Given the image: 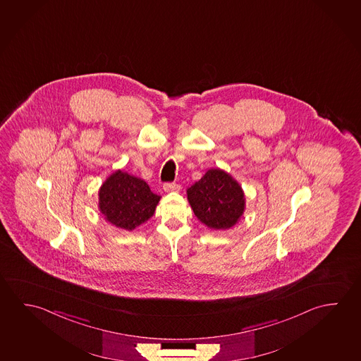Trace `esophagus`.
<instances>
[{
  "instance_id": "34e87169",
  "label": "esophagus",
  "mask_w": 361,
  "mask_h": 361,
  "mask_svg": "<svg viewBox=\"0 0 361 361\" xmlns=\"http://www.w3.org/2000/svg\"><path fill=\"white\" fill-rule=\"evenodd\" d=\"M163 190L165 192H178L180 190V185L176 183V182H166V183L163 184Z\"/></svg>"
}]
</instances>
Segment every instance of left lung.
I'll list each match as a JSON object with an SVG mask.
<instances>
[{
  "mask_svg": "<svg viewBox=\"0 0 361 361\" xmlns=\"http://www.w3.org/2000/svg\"><path fill=\"white\" fill-rule=\"evenodd\" d=\"M197 219L209 228L226 230L244 214L241 187L227 173L211 169L187 190Z\"/></svg>",
  "mask_w": 361,
  "mask_h": 361,
  "instance_id": "obj_1",
  "label": "left lung"
}]
</instances>
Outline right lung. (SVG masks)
<instances>
[{
  "label": "right lung",
  "mask_w": 361,
  "mask_h": 361,
  "mask_svg": "<svg viewBox=\"0 0 361 361\" xmlns=\"http://www.w3.org/2000/svg\"><path fill=\"white\" fill-rule=\"evenodd\" d=\"M98 196L104 219L128 231L149 220L160 200L145 180L121 171L107 178Z\"/></svg>",
  "instance_id": "1"
}]
</instances>
